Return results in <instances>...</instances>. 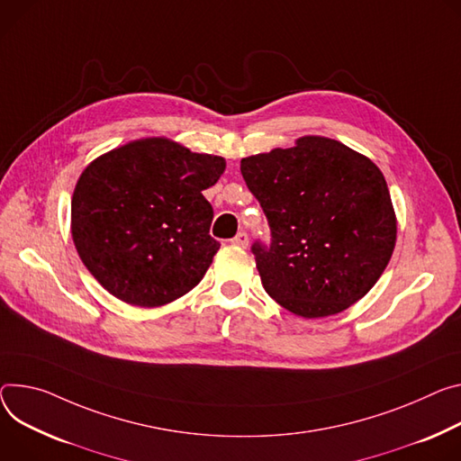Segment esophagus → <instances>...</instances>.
<instances>
[{"mask_svg": "<svg viewBox=\"0 0 461 461\" xmlns=\"http://www.w3.org/2000/svg\"><path fill=\"white\" fill-rule=\"evenodd\" d=\"M231 242L237 244V246H240V248H246V246H248V235H246V231H239V233L231 239Z\"/></svg>", "mask_w": 461, "mask_h": 461, "instance_id": "obj_1", "label": "esophagus"}]
</instances>
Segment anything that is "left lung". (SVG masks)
Returning <instances> with one entry per match:
<instances>
[{"mask_svg":"<svg viewBox=\"0 0 461 461\" xmlns=\"http://www.w3.org/2000/svg\"><path fill=\"white\" fill-rule=\"evenodd\" d=\"M259 200L270 246L252 252L268 296L302 318H323L364 298L388 267L397 217L381 173L344 143L303 136L290 149L240 159Z\"/></svg>","mask_w":461,"mask_h":461,"instance_id":"8db88e82","label":"left lung"}]
</instances>
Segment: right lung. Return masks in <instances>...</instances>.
Segmentation results:
<instances>
[{
	"label": "right lung",
	"instance_id": "add662e5",
	"mask_svg": "<svg viewBox=\"0 0 461 461\" xmlns=\"http://www.w3.org/2000/svg\"><path fill=\"white\" fill-rule=\"evenodd\" d=\"M226 159L167 138L129 141L95 158L71 196V237L90 274L117 300L145 309L194 288L221 244L202 191Z\"/></svg>",
	"mask_w": 461,
	"mask_h": 461
}]
</instances>
